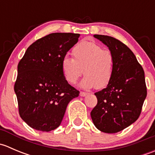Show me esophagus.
Instances as JSON below:
<instances>
[{"label": "esophagus", "instance_id": "esophagus-1", "mask_svg": "<svg viewBox=\"0 0 155 155\" xmlns=\"http://www.w3.org/2000/svg\"><path fill=\"white\" fill-rule=\"evenodd\" d=\"M87 94V93H86V92H84V91H81L80 93H79V95H80L81 97H85V96H86Z\"/></svg>", "mask_w": 155, "mask_h": 155}]
</instances>
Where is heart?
<instances>
[{"label": "heart", "instance_id": "heart-1", "mask_svg": "<svg viewBox=\"0 0 155 155\" xmlns=\"http://www.w3.org/2000/svg\"><path fill=\"white\" fill-rule=\"evenodd\" d=\"M73 59L64 58L61 70L65 79L75 84L83 74L81 86L104 88L110 83L114 73V57L109 50H104L97 43L82 40L72 50Z\"/></svg>", "mask_w": 155, "mask_h": 155}]
</instances>
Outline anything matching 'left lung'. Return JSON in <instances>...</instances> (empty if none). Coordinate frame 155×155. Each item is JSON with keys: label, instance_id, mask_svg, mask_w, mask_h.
<instances>
[{"label": "left lung", "instance_id": "left-lung-1", "mask_svg": "<svg viewBox=\"0 0 155 155\" xmlns=\"http://www.w3.org/2000/svg\"><path fill=\"white\" fill-rule=\"evenodd\" d=\"M107 45L114 57V73L107 87L96 92L97 104L91 112L95 127L115 134L135 122L147 95L145 73L135 54L112 37L94 35Z\"/></svg>", "mask_w": 155, "mask_h": 155}]
</instances>
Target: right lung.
I'll return each instance as SVG.
<instances>
[{"label":"right lung","instance_id":"right-lung-1","mask_svg":"<svg viewBox=\"0 0 155 155\" xmlns=\"http://www.w3.org/2000/svg\"><path fill=\"white\" fill-rule=\"evenodd\" d=\"M80 34L52 33L36 40L18 64L14 91L18 113L37 130L48 132L61 123L69 102L79 91L64 76L61 61Z\"/></svg>","mask_w":155,"mask_h":155}]
</instances>
